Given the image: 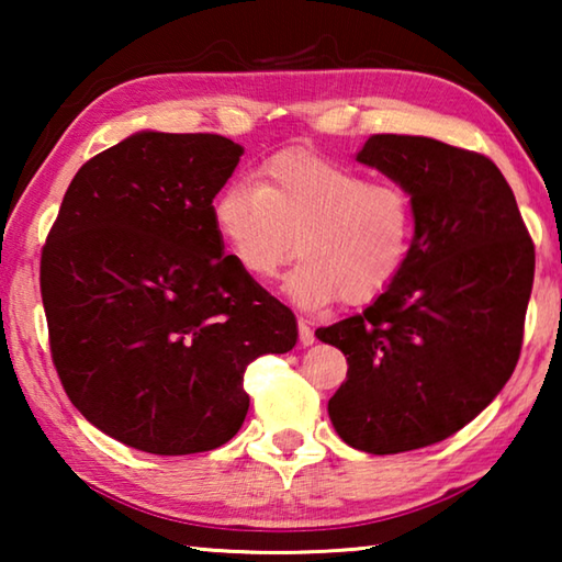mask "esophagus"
Wrapping results in <instances>:
<instances>
[{
  "label": "esophagus",
  "mask_w": 562,
  "mask_h": 562,
  "mask_svg": "<svg viewBox=\"0 0 562 562\" xmlns=\"http://www.w3.org/2000/svg\"><path fill=\"white\" fill-rule=\"evenodd\" d=\"M297 325H300V345H302V347L315 345V331H312V327L307 325V319L300 317Z\"/></svg>",
  "instance_id": "1"
}]
</instances>
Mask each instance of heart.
<instances>
[{"mask_svg": "<svg viewBox=\"0 0 562 562\" xmlns=\"http://www.w3.org/2000/svg\"><path fill=\"white\" fill-rule=\"evenodd\" d=\"M211 213L255 282H270L292 260L297 237L302 262L284 294L304 310L376 300L402 272L414 237V203L402 186L304 150L272 156L258 183H227Z\"/></svg>", "mask_w": 562, "mask_h": 562, "instance_id": "heart-1", "label": "heart"}]
</instances>
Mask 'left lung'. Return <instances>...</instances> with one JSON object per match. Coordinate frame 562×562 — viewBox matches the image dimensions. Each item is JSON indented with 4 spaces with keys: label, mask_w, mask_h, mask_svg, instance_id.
<instances>
[{
    "label": "left lung",
    "mask_w": 562,
    "mask_h": 562,
    "mask_svg": "<svg viewBox=\"0 0 562 562\" xmlns=\"http://www.w3.org/2000/svg\"><path fill=\"white\" fill-rule=\"evenodd\" d=\"M357 160L412 198V250L361 315L315 335L349 364L329 398L331 426L351 449L384 456L449 439L506 386L520 357L536 247L486 156L379 133Z\"/></svg>",
    "instance_id": "1"
}]
</instances>
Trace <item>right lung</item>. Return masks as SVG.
I'll return each instance as SVG.
<instances>
[{
	"instance_id": "obj_1",
	"label": "right lung",
	"mask_w": 562,
	"mask_h": 562,
	"mask_svg": "<svg viewBox=\"0 0 562 562\" xmlns=\"http://www.w3.org/2000/svg\"><path fill=\"white\" fill-rule=\"evenodd\" d=\"M243 146L138 131L74 176L42 252V300L71 404L158 456L217 449L245 422L252 359L297 341L292 310L225 255L213 198Z\"/></svg>"
}]
</instances>
